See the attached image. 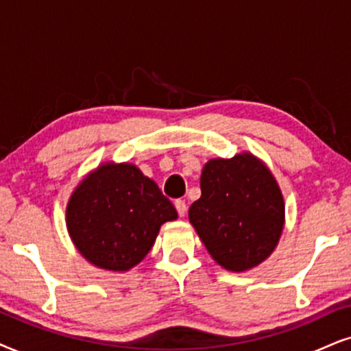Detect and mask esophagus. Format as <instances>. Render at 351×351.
I'll return each mask as SVG.
<instances>
[{"label": "esophagus", "mask_w": 351, "mask_h": 351, "mask_svg": "<svg viewBox=\"0 0 351 351\" xmlns=\"http://www.w3.org/2000/svg\"><path fill=\"white\" fill-rule=\"evenodd\" d=\"M175 207H176V210H178V215L180 217H184L186 210H188V206H186V202L181 201V199H176Z\"/></svg>", "instance_id": "1"}]
</instances>
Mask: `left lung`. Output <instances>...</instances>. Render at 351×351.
I'll return each instance as SVG.
<instances>
[{
  "label": "left lung",
  "instance_id": "8db88e82",
  "mask_svg": "<svg viewBox=\"0 0 351 351\" xmlns=\"http://www.w3.org/2000/svg\"><path fill=\"white\" fill-rule=\"evenodd\" d=\"M285 206L272 173L251 154L208 160L189 221L221 267L243 272L277 246Z\"/></svg>",
  "mask_w": 351,
  "mask_h": 351
}]
</instances>
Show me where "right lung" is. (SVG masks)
<instances>
[{"label": "right lung", "mask_w": 351, "mask_h": 351, "mask_svg": "<svg viewBox=\"0 0 351 351\" xmlns=\"http://www.w3.org/2000/svg\"><path fill=\"white\" fill-rule=\"evenodd\" d=\"M178 214L152 180L130 163H105L77 186L66 208L71 239L97 267L130 270Z\"/></svg>", "instance_id": "1"}]
</instances>
